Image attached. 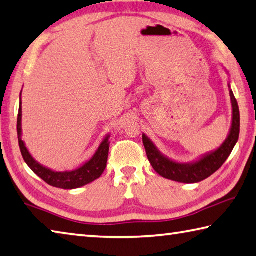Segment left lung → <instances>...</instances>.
Here are the masks:
<instances>
[{"label":"left lung","instance_id":"obj_1","mask_svg":"<svg viewBox=\"0 0 256 256\" xmlns=\"http://www.w3.org/2000/svg\"><path fill=\"white\" fill-rule=\"evenodd\" d=\"M228 87L232 108H233L232 125L226 140L216 150L202 154L199 159L192 162L180 164V162L171 160L168 156L162 154L159 148L154 146V143L146 134H143L142 140L144 148H146L148 159L150 161L152 168L156 170V172L166 179L174 180L176 182L196 184L207 179L208 176L215 174L224 164V162L233 151L235 144L238 143L240 136V108L238 100H236L233 92L230 90V84Z\"/></svg>","mask_w":256,"mask_h":256}]
</instances>
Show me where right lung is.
I'll use <instances>...</instances> for the list:
<instances>
[{
  "label": "right lung",
  "instance_id": "add662e5",
  "mask_svg": "<svg viewBox=\"0 0 256 256\" xmlns=\"http://www.w3.org/2000/svg\"><path fill=\"white\" fill-rule=\"evenodd\" d=\"M22 92V90H21ZM18 140L23 159L29 168L34 172L46 181L48 184L56 188L62 189H76L86 186L92 181L98 179L104 172L108 164V150H110V134L104 138V140L100 144L98 148L94 153L90 160L82 164L80 168L70 171H54L47 166L39 164L30 154L29 150L26 146V143L22 140V102L20 94V105H18Z\"/></svg>",
  "mask_w": 256,
  "mask_h": 256
}]
</instances>
